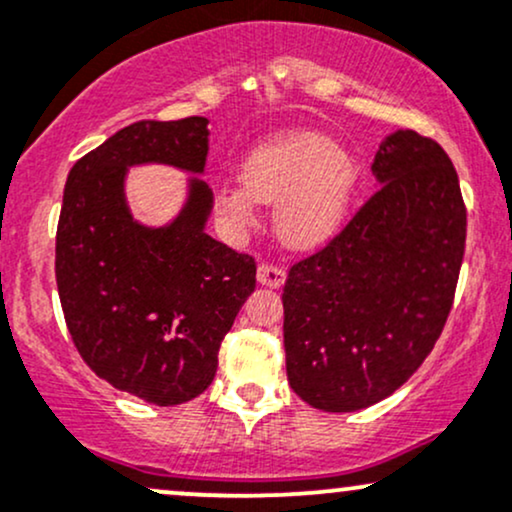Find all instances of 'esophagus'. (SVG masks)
I'll list each match as a JSON object with an SVG mask.
<instances>
[{"label": "esophagus", "instance_id": "esophagus-1", "mask_svg": "<svg viewBox=\"0 0 512 512\" xmlns=\"http://www.w3.org/2000/svg\"><path fill=\"white\" fill-rule=\"evenodd\" d=\"M286 279V272L281 267H276V264H260L257 267V281H260L262 286H269V289H279L281 284H284Z\"/></svg>", "mask_w": 512, "mask_h": 512}]
</instances>
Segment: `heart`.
Wrapping results in <instances>:
<instances>
[{
	"mask_svg": "<svg viewBox=\"0 0 512 512\" xmlns=\"http://www.w3.org/2000/svg\"><path fill=\"white\" fill-rule=\"evenodd\" d=\"M358 185V161L317 132L279 134L245 161L243 180L214 192V211L231 236L250 231L260 204L276 202L274 226L289 248L327 243L342 226Z\"/></svg>",
	"mask_w": 512,
	"mask_h": 512,
	"instance_id": "b5f03b06",
	"label": "heart"
}]
</instances>
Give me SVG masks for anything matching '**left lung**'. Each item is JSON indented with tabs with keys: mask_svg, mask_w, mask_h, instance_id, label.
Masks as SVG:
<instances>
[{
	"mask_svg": "<svg viewBox=\"0 0 512 512\" xmlns=\"http://www.w3.org/2000/svg\"><path fill=\"white\" fill-rule=\"evenodd\" d=\"M378 192L284 284L286 375L322 411L390 397L436 346L460 276L467 209L433 139L397 129L373 161Z\"/></svg>",
	"mask_w": 512,
	"mask_h": 512,
	"instance_id": "left-lung-1",
	"label": "left lung"
}]
</instances>
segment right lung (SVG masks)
Segmentation results:
<instances>
[{"mask_svg": "<svg viewBox=\"0 0 512 512\" xmlns=\"http://www.w3.org/2000/svg\"><path fill=\"white\" fill-rule=\"evenodd\" d=\"M209 120L134 122L69 170L57 223V291L76 351L115 390L158 407L211 385L223 337L255 291V260L207 236L214 195L187 182L180 214L144 226L127 207L132 166L204 173Z\"/></svg>", "mask_w": 512, "mask_h": 512, "instance_id": "add662e5", "label": "right lung"}]
</instances>
